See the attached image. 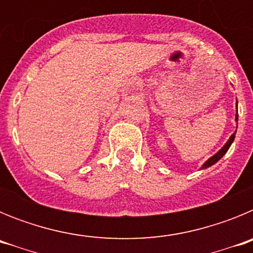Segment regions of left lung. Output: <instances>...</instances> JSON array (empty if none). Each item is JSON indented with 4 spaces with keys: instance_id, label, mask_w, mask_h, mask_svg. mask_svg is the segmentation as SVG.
<instances>
[{
    "instance_id": "1",
    "label": "left lung",
    "mask_w": 253,
    "mask_h": 253,
    "mask_svg": "<svg viewBox=\"0 0 253 253\" xmlns=\"http://www.w3.org/2000/svg\"><path fill=\"white\" fill-rule=\"evenodd\" d=\"M236 122H238V114H236ZM236 131H237V130H236ZM236 131H234V133L232 134L231 137H229V139H228V142L225 143L224 146L222 147V149H219V151L216 152V153L214 154V156H211V157H210L209 160H208L207 162H205L204 165H203L202 169H208V167H210V166H213L214 163L218 162V161L220 160V158H222L225 153H227V151H228V149H229V147H231V144H232V143H233L234 137H236Z\"/></svg>"
}]
</instances>
